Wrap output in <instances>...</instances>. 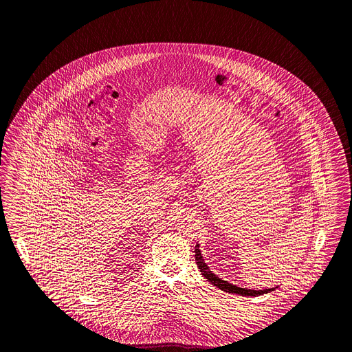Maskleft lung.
Listing matches in <instances>:
<instances>
[{
	"label": "left lung",
	"mask_w": 352,
	"mask_h": 352,
	"mask_svg": "<svg viewBox=\"0 0 352 352\" xmlns=\"http://www.w3.org/2000/svg\"><path fill=\"white\" fill-rule=\"evenodd\" d=\"M200 245L197 243L195 248V258H196V263L201 272L204 277L206 278L213 286L221 289L222 292L225 293H232V294H239L241 296H258L262 294H267L270 292H274L277 287H272V289H263V290H252V289H243V287H239L233 283H229L228 280H223L220 277H217L214 273L210 272V269L208 267V265L205 263L203 256H201V250L199 249Z\"/></svg>",
	"instance_id": "obj_1"
}]
</instances>
